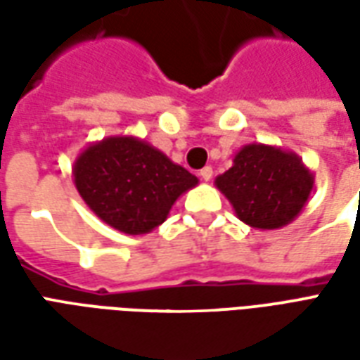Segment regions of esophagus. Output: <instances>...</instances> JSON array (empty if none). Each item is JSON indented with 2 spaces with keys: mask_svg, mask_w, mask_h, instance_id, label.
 <instances>
[{
  "mask_svg": "<svg viewBox=\"0 0 360 360\" xmlns=\"http://www.w3.org/2000/svg\"><path fill=\"white\" fill-rule=\"evenodd\" d=\"M212 175H214V169H212L210 165H206V167H202V169H200V177H202L204 181H210Z\"/></svg>",
  "mask_w": 360,
  "mask_h": 360,
  "instance_id": "34e87169",
  "label": "esophagus"
}]
</instances>
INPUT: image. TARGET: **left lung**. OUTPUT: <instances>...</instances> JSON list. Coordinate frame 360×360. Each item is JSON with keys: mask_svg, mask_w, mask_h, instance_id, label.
Listing matches in <instances>:
<instances>
[{"mask_svg": "<svg viewBox=\"0 0 360 360\" xmlns=\"http://www.w3.org/2000/svg\"><path fill=\"white\" fill-rule=\"evenodd\" d=\"M235 216L257 229H279L307 206L314 173L291 150L250 142L233 156V165L216 177Z\"/></svg>", "mask_w": 360, "mask_h": 360, "instance_id": "obj_1", "label": "left lung"}]
</instances>
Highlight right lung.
I'll list each match as a JSON object with an SVG mask.
<instances>
[{"label": "right lung", "instance_id": "add662e5", "mask_svg": "<svg viewBox=\"0 0 360 360\" xmlns=\"http://www.w3.org/2000/svg\"><path fill=\"white\" fill-rule=\"evenodd\" d=\"M75 187L103 224L125 235L162 226L183 193L198 185L193 173L139 136H105L73 164Z\"/></svg>", "mask_w": 360, "mask_h": 360}]
</instances>
